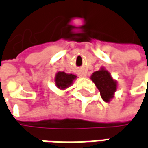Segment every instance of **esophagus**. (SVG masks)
<instances>
[{
    "label": "esophagus",
    "instance_id": "esophagus-1",
    "mask_svg": "<svg viewBox=\"0 0 148 148\" xmlns=\"http://www.w3.org/2000/svg\"><path fill=\"white\" fill-rule=\"evenodd\" d=\"M80 74V76H84V75H85V73L82 71V72H80V74Z\"/></svg>",
    "mask_w": 148,
    "mask_h": 148
}]
</instances>
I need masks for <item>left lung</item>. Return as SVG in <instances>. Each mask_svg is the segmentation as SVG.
I'll use <instances>...</instances> for the list:
<instances>
[{
	"label": "left lung",
	"instance_id": "left-lung-1",
	"mask_svg": "<svg viewBox=\"0 0 148 148\" xmlns=\"http://www.w3.org/2000/svg\"><path fill=\"white\" fill-rule=\"evenodd\" d=\"M91 79L99 90L101 98L103 101L108 102L112 99L117 89V84L107 70L102 69L94 72L91 76Z\"/></svg>",
	"mask_w": 148,
	"mask_h": 148
}]
</instances>
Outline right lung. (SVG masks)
Returning a JSON list of instances; mask_svg holds the SVG:
<instances>
[{"mask_svg":"<svg viewBox=\"0 0 148 148\" xmlns=\"http://www.w3.org/2000/svg\"><path fill=\"white\" fill-rule=\"evenodd\" d=\"M76 78L74 74H68L64 72H58L55 76V84L59 88L64 89L69 87Z\"/></svg>","mask_w":148,"mask_h":148,"instance_id":"right-lung-1","label":"right lung"}]
</instances>
